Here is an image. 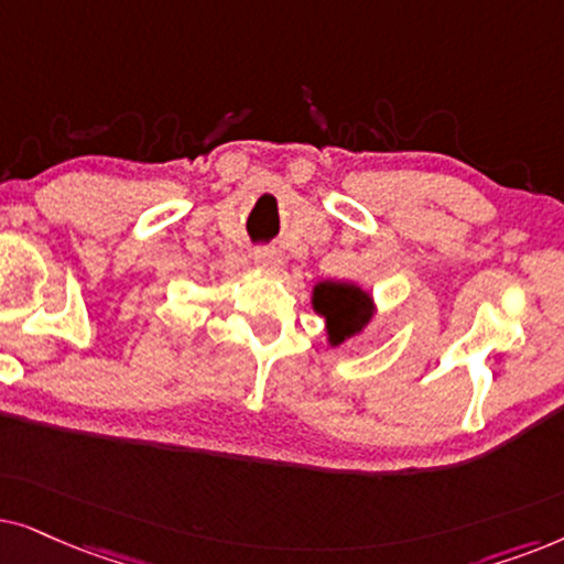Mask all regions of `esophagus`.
<instances>
[{"label": "esophagus", "mask_w": 564, "mask_h": 564, "mask_svg": "<svg viewBox=\"0 0 564 564\" xmlns=\"http://www.w3.org/2000/svg\"><path fill=\"white\" fill-rule=\"evenodd\" d=\"M252 260H254V265L262 270H281V265H283V254L273 250V247H260V250H254Z\"/></svg>", "instance_id": "34e87169"}]
</instances>
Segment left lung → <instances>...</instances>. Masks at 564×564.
Instances as JSON below:
<instances>
[{
	"label": "left lung",
	"instance_id": "8db88e82",
	"mask_svg": "<svg viewBox=\"0 0 564 564\" xmlns=\"http://www.w3.org/2000/svg\"><path fill=\"white\" fill-rule=\"evenodd\" d=\"M314 312L327 322L329 345H340L358 335L373 317V299L356 283L322 281L312 291Z\"/></svg>",
	"mask_w": 564,
	"mask_h": 564
}]
</instances>
